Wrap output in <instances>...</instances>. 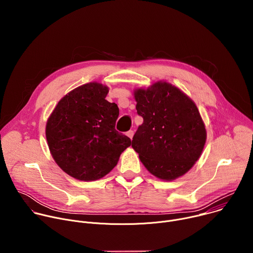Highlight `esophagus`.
I'll use <instances>...</instances> for the list:
<instances>
[{"label": "esophagus", "mask_w": 253, "mask_h": 253, "mask_svg": "<svg viewBox=\"0 0 253 253\" xmlns=\"http://www.w3.org/2000/svg\"><path fill=\"white\" fill-rule=\"evenodd\" d=\"M126 135L130 138V139H132L133 138V135H134V131H132V130H129L127 133H126Z\"/></svg>", "instance_id": "1"}]
</instances>
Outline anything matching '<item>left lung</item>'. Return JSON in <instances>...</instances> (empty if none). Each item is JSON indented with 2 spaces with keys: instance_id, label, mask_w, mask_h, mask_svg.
<instances>
[{
  "instance_id": "8db88e82",
  "label": "left lung",
  "mask_w": 253,
  "mask_h": 253,
  "mask_svg": "<svg viewBox=\"0 0 253 253\" xmlns=\"http://www.w3.org/2000/svg\"><path fill=\"white\" fill-rule=\"evenodd\" d=\"M137 113L143 123L132 147L155 177L172 181L187 173L199 159L206 129L195 103L165 81L134 90Z\"/></svg>"
}]
</instances>
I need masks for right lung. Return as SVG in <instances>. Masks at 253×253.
I'll return each mask as SVG.
<instances>
[{"label":"right lung","mask_w":253,"mask_h":253,"mask_svg":"<svg viewBox=\"0 0 253 253\" xmlns=\"http://www.w3.org/2000/svg\"><path fill=\"white\" fill-rule=\"evenodd\" d=\"M107 86L90 82L66 94L46 124L52 157L71 177L94 181L118 163L131 140L115 129L119 108L105 98Z\"/></svg>","instance_id":"right-lung-1"}]
</instances>
